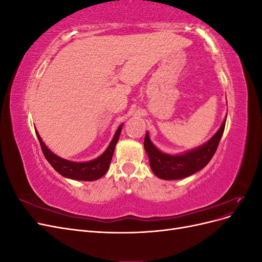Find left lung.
Masks as SVG:
<instances>
[{
  "label": "left lung",
  "mask_w": 262,
  "mask_h": 262,
  "mask_svg": "<svg viewBox=\"0 0 262 262\" xmlns=\"http://www.w3.org/2000/svg\"><path fill=\"white\" fill-rule=\"evenodd\" d=\"M225 120L220 126L217 132L204 144L188 152L171 155L158 149L149 139L146 132L144 148L148 155L149 167L155 175L164 180H177L193 175L205 167L215 154L220 140L225 129Z\"/></svg>",
  "instance_id": "obj_1"
}]
</instances>
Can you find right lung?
Returning a JSON list of instances; mask_svg holds the SVG:
<instances>
[{
    "instance_id": "obj_1",
    "label": "right lung",
    "mask_w": 262,
    "mask_h": 262,
    "mask_svg": "<svg viewBox=\"0 0 262 262\" xmlns=\"http://www.w3.org/2000/svg\"><path fill=\"white\" fill-rule=\"evenodd\" d=\"M122 125H119L115 136L110 142L109 146L100 156L95 160L89 162H72L64 160L58 155H55L53 152L46 146L42 139L39 136V133L36 131L37 138L40 143L42 153L46 157V160L50 163L52 167L57 170L60 175L66 178L74 179V180H82V181H94L101 178L109 169L110 162L114 155V150L116 147L117 142L119 140V136L122 129Z\"/></svg>"
}]
</instances>
